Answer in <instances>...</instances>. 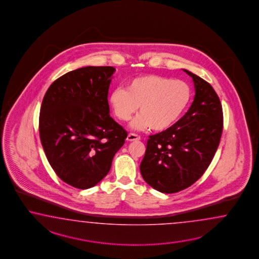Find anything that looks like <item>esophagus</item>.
Listing matches in <instances>:
<instances>
[{"instance_id":"obj_1","label":"esophagus","mask_w":259,"mask_h":259,"mask_svg":"<svg viewBox=\"0 0 259 259\" xmlns=\"http://www.w3.org/2000/svg\"><path fill=\"white\" fill-rule=\"evenodd\" d=\"M126 140H128V141H134V140H140V137L139 135H137V134L135 133H130L128 134V136H127V139Z\"/></svg>"}]
</instances>
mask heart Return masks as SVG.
Returning a JSON list of instances; mask_svg holds the SVG:
<instances>
[{"label": "heart", "instance_id": "heart-1", "mask_svg": "<svg viewBox=\"0 0 259 259\" xmlns=\"http://www.w3.org/2000/svg\"><path fill=\"white\" fill-rule=\"evenodd\" d=\"M192 89L187 82L156 74L135 77L125 89L112 91L109 102L121 121L132 118L140 105V114L131 126L144 130L151 127L163 131L174 125L189 106Z\"/></svg>", "mask_w": 259, "mask_h": 259}]
</instances>
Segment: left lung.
Returning a JSON list of instances; mask_svg holds the SVG:
<instances>
[{
	"label": "left lung",
	"instance_id": "1",
	"mask_svg": "<svg viewBox=\"0 0 259 259\" xmlns=\"http://www.w3.org/2000/svg\"><path fill=\"white\" fill-rule=\"evenodd\" d=\"M195 97L188 112L165 131L149 137L140 172L163 193L190 187L204 174L217 151L224 128L223 107L212 85L189 70Z\"/></svg>",
	"mask_w": 259,
	"mask_h": 259
}]
</instances>
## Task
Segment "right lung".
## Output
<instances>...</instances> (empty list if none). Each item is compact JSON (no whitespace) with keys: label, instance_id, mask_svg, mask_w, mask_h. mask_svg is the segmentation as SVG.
I'll use <instances>...</instances> for the list:
<instances>
[{"label":"right lung","instance_id":"right-lung-1","mask_svg":"<svg viewBox=\"0 0 259 259\" xmlns=\"http://www.w3.org/2000/svg\"><path fill=\"white\" fill-rule=\"evenodd\" d=\"M113 67H84L50 85L42 100L39 137L51 167L76 189L97 185L111 168L127 132L109 115Z\"/></svg>","mask_w":259,"mask_h":259}]
</instances>
